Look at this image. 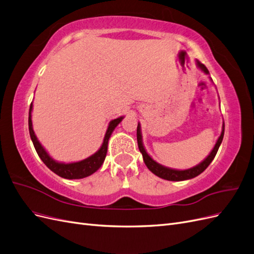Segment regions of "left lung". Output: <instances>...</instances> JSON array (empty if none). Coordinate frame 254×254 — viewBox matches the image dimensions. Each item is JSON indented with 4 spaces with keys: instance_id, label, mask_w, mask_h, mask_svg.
<instances>
[{
    "instance_id": "8db88e82",
    "label": "left lung",
    "mask_w": 254,
    "mask_h": 254,
    "mask_svg": "<svg viewBox=\"0 0 254 254\" xmlns=\"http://www.w3.org/2000/svg\"><path fill=\"white\" fill-rule=\"evenodd\" d=\"M195 64H197L198 68L201 71H203L205 74H209L207 68L204 66L203 64H201L199 61H195ZM223 135H224V123L222 125L221 134L218 137V139H217L213 150L211 151V153H209L200 164H198L197 166H194V167H191L190 169H185V170H178V169H172V168H169V167H165V166L156 163L154 159L147 153V151H146V149H144L143 143H142V135H141L140 123L138 122V126H137V143H138V148H139V151L141 152V154H142L144 164H146L148 169L152 173H154L155 176L162 178L164 180H168V181L190 180V179H192L194 177L199 176L200 173L203 172L208 167V165L212 163L214 157L216 156L217 151H218L220 144H221V141L223 139Z\"/></svg>"
}]
</instances>
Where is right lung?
I'll list each match as a JSON object with an SVG mask.
<instances>
[{
  "label": "right lung",
  "instance_id": "obj_1",
  "mask_svg": "<svg viewBox=\"0 0 254 254\" xmlns=\"http://www.w3.org/2000/svg\"><path fill=\"white\" fill-rule=\"evenodd\" d=\"M32 111H33V102L30 106V113H28V129H30L31 139L34 143L36 152H37V154L41 158V161L46 164V166L50 170H52L54 173H56L57 176H60L64 179H68V180H76V179H83L86 177H89L92 175V173H95L101 166H102L107 153V146H108L110 137L114 132L116 127H117L123 119V117H119L110 122L107 131L104 136L102 146H101V148L96 152L95 154H92L91 156L83 159V161L66 164V163H60L55 161L54 158H52L49 155L46 149L41 146V143L37 139V137H36L33 129Z\"/></svg>",
  "mask_w": 254,
  "mask_h": 254
}]
</instances>
